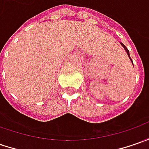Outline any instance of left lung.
Returning <instances> with one entry per match:
<instances>
[{"label":"left lung","mask_w":149,"mask_h":149,"mask_svg":"<svg viewBox=\"0 0 149 149\" xmlns=\"http://www.w3.org/2000/svg\"><path fill=\"white\" fill-rule=\"evenodd\" d=\"M121 45H123V48H124V49H125V50H126V52H127V54H128V55H129V59H130V60H131V58H130V55H129V49H127V47H126V46H125V45H123V43H121ZM132 63H133V61H132ZM133 65H134V64H133Z\"/></svg>","instance_id":"1"}]
</instances>
